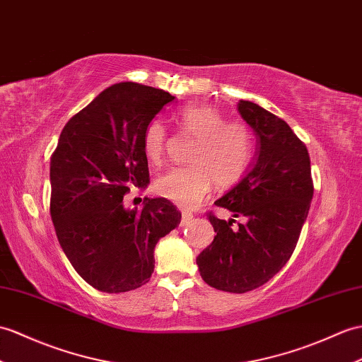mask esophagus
Segmentation results:
<instances>
[{"label":"esophagus","mask_w":362,"mask_h":362,"mask_svg":"<svg viewBox=\"0 0 362 362\" xmlns=\"http://www.w3.org/2000/svg\"><path fill=\"white\" fill-rule=\"evenodd\" d=\"M191 219H192V214H191V213H188V211L182 213V221H180V226H187V225L191 222Z\"/></svg>","instance_id":"esophagus-1"}]
</instances>
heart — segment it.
Here are the masks:
<instances>
[{"mask_svg":"<svg viewBox=\"0 0 362 362\" xmlns=\"http://www.w3.org/2000/svg\"><path fill=\"white\" fill-rule=\"evenodd\" d=\"M183 136L196 139L187 168H173L158 175L154 189L158 196L182 208H194L211 189L230 188L242 180L255 151L253 132L242 122H226L217 109L206 105H185L174 112ZM168 132L163 123L151 120L143 131L141 146L154 165L163 160Z\"/></svg>","mask_w":362,"mask_h":362,"instance_id":"b5f03b06","label":"heart"}]
</instances>
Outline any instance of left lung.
Returning <instances> with one entry per match:
<instances>
[{
	"label": "left lung",
	"mask_w": 362,
	"mask_h": 362,
	"mask_svg": "<svg viewBox=\"0 0 362 362\" xmlns=\"http://www.w3.org/2000/svg\"><path fill=\"white\" fill-rule=\"evenodd\" d=\"M239 112L257 137V157L236 187L214 202L245 223L208 219L214 240L197 256L202 279L228 293H247L267 284L288 262L313 199L305 143L279 117L240 100Z\"/></svg>",
	"instance_id": "obj_1"
}]
</instances>
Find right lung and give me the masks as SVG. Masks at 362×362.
Returning <instances> with one entry per match:
<instances>
[{
    "instance_id": "1",
    "label": "right lung",
    "mask_w": 362,
    "mask_h": 362,
    "mask_svg": "<svg viewBox=\"0 0 362 362\" xmlns=\"http://www.w3.org/2000/svg\"><path fill=\"white\" fill-rule=\"evenodd\" d=\"M170 92L119 83L75 114L50 157V217L58 242L83 279L105 293L145 285L157 242L179 226L168 199H145L126 209L123 197L149 182L141 137L171 103Z\"/></svg>"
}]
</instances>
